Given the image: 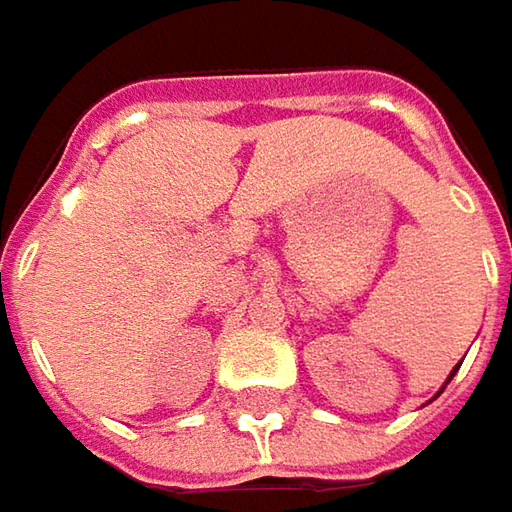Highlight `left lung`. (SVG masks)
<instances>
[{
	"label": "left lung",
	"mask_w": 512,
	"mask_h": 512,
	"mask_svg": "<svg viewBox=\"0 0 512 512\" xmlns=\"http://www.w3.org/2000/svg\"><path fill=\"white\" fill-rule=\"evenodd\" d=\"M450 376H453V373H450Z\"/></svg>",
	"instance_id": "8db88e82"
}]
</instances>
